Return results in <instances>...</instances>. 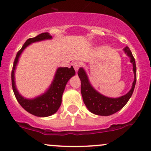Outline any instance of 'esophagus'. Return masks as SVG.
<instances>
[{
	"label": "esophagus",
	"instance_id": "esophagus-1",
	"mask_svg": "<svg viewBox=\"0 0 151 151\" xmlns=\"http://www.w3.org/2000/svg\"><path fill=\"white\" fill-rule=\"evenodd\" d=\"M73 66H74V70H75L76 72H77V71H78V69L80 67V63H78V62H75V63H73Z\"/></svg>",
	"mask_w": 151,
	"mask_h": 151
}]
</instances>
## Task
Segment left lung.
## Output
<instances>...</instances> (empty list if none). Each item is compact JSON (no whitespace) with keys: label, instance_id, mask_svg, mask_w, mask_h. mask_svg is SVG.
<instances>
[{"label":"left lung","instance_id":"left-lung-1","mask_svg":"<svg viewBox=\"0 0 151 151\" xmlns=\"http://www.w3.org/2000/svg\"><path fill=\"white\" fill-rule=\"evenodd\" d=\"M123 51L127 56H129L130 62L133 65L134 80L130 91L122 96L118 98H109L99 93L91 85L84 68L81 67L79 69L78 76L81 80V93L83 101L88 110L95 115L108 116L118 112L126 104L133 93L137 80L136 63L134 58L133 57V55L129 47H125Z\"/></svg>","mask_w":151,"mask_h":151}]
</instances>
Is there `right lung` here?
<instances>
[{
    "instance_id": "obj_1",
    "label": "right lung",
    "mask_w": 151,
    "mask_h": 151,
    "mask_svg": "<svg viewBox=\"0 0 151 151\" xmlns=\"http://www.w3.org/2000/svg\"><path fill=\"white\" fill-rule=\"evenodd\" d=\"M52 38V37L49 33H42L36 37L28 39L17 54L12 71V88H13L14 93L17 100L27 112L37 117L50 116L58 110L61 104L62 96H63L65 87L70 78L75 75V71L73 66H71V68H68V67L58 68L54 79L48 89L43 94L33 99L24 98L18 92L16 88V84H15L14 71L16 69L19 56L28 45L34 42L51 39Z\"/></svg>"
}]
</instances>
